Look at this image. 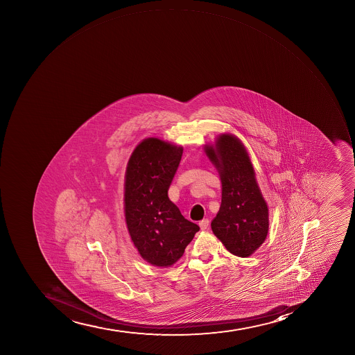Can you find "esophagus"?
<instances>
[{"mask_svg": "<svg viewBox=\"0 0 355 355\" xmlns=\"http://www.w3.org/2000/svg\"><path fill=\"white\" fill-rule=\"evenodd\" d=\"M209 223H210V221L207 219H203L202 221H200V223H198V226H200V228H201V230H205L209 228Z\"/></svg>", "mask_w": 355, "mask_h": 355, "instance_id": "esophagus-1", "label": "esophagus"}]
</instances>
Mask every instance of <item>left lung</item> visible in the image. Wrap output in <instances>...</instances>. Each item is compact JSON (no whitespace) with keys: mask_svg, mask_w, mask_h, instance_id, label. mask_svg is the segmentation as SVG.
<instances>
[{"mask_svg":"<svg viewBox=\"0 0 355 355\" xmlns=\"http://www.w3.org/2000/svg\"><path fill=\"white\" fill-rule=\"evenodd\" d=\"M205 152L219 170L223 184L212 232L230 253L250 257L267 239L269 214L248 152L239 138L227 134L218 138L216 148L207 146Z\"/></svg>","mask_w":355,"mask_h":355,"instance_id":"obj_1","label":"left lung"}]
</instances>
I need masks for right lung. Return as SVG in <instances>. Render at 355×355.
Instances as JSON below:
<instances>
[{"instance_id": "right-lung-1", "label": "right lung", "mask_w": 355, "mask_h": 355, "mask_svg": "<svg viewBox=\"0 0 355 355\" xmlns=\"http://www.w3.org/2000/svg\"><path fill=\"white\" fill-rule=\"evenodd\" d=\"M182 155L180 146L146 138L132 152L125 170L128 232L141 257L157 267L177 262L200 230L168 198Z\"/></svg>"}]
</instances>
